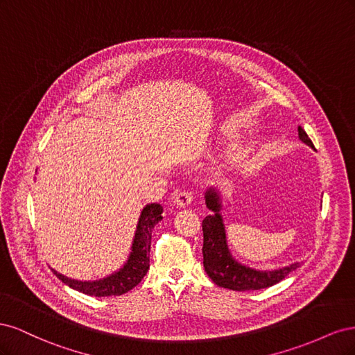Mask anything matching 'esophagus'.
Instances as JSON below:
<instances>
[{
	"mask_svg": "<svg viewBox=\"0 0 355 355\" xmlns=\"http://www.w3.org/2000/svg\"><path fill=\"white\" fill-rule=\"evenodd\" d=\"M175 204L178 207H187L194 200L192 197V192L191 191H185V189H179L175 192Z\"/></svg>",
	"mask_w": 355,
	"mask_h": 355,
	"instance_id": "esophagus-1",
	"label": "esophagus"
}]
</instances>
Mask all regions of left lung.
Returning <instances> with one entry per match:
<instances>
[{"mask_svg":"<svg viewBox=\"0 0 355 355\" xmlns=\"http://www.w3.org/2000/svg\"><path fill=\"white\" fill-rule=\"evenodd\" d=\"M299 139L308 146L314 148L311 139L302 127H297ZM206 206L213 214L202 220V265L207 275L214 284L220 287L247 292V290H261L280 283L290 272L299 268V262L290 263L288 266L278 268L272 271H259L237 262L232 257L228 243L227 232H225L223 218L220 214V196L216 188H209L206 191Z\"/></svg>","mask_w":355,"mask_h":355,"instance_id":"obj_1","label":"left lung"}]
</instances>
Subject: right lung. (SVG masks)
I'll return each instance as SVG.
<instances>
[{"label":"right lung","instance_id":"1","mask_svg":"<svg viewBox=\"0 0 355 355\" xmlns=\"http://www.w3.org/2000/svg\"><path fill=\"white\" fill-rule=\"evenodd\" d=\"M163 206L157 202L146 204L141 218H139L135 239L132 244V252L128 254L127 262L116 272L99 278L94 282H80L62 275L56 270H51L56 274L62 283L72 287L77 292L89 296L105 297V296H120L127 293L128 290L136 287L142 282L149 270V252H151V234L155 225L163 219Z\"/></svg>","mask_w":355,"mask_h":355}]
</instances>
